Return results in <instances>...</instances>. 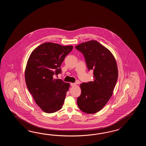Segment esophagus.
Wrapping results in <instances>:
<instances>
[{
	"label": "esophagus",
	"instance_id": "34e87169",
	"mask_svg": "<svg viewBox=\"0 0 146 146\" xmlns=\"http://www.w3.org/2000/svg\"><path fill=\"white\" fill-rule=\"evenodd\" d=\"M70 85L72 87H74L76 86H77V84H75V83H70Z\"/></svg>",
	"mask_w": 146,
	"mask_h": 146
}]
</instances>
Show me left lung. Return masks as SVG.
<instances>
[{
  "label": "left lung",
  "instance_id": "8db88e82",
  "mask_svg": "<svg viewBox=\"0 0 146 146\" xmlns=\"http://www.w3.org/2000/svg\"><path fill=\"white\" fill-rule=\"evenodd\" d=\"M75 48L84 54L87 67L93 70L94 81L80 84L78 108L94 114L104 108L111 98L118 78V68L111 52L96 40L84 42Z\"/></svg>",
  "mask_w": 146,
  "mask_h": 146
}]
</instances>
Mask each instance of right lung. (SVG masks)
Listing matches in <instances>:
<instances>
[{
	"mask_svg": "<svg viewBox=\"0 0 146 146\" xmlns=\"http://www.w3.org/2000/svg\"><path fill=\"white\" fill-rule=\"evenodd\" d=\"M73 48L47 42L40 44L31 53L25 70V80L35 103L46 113L62 108L70 84L54 75L61 73L60 66Z\"/></svg>",
	"mask_w": 146,
	"mask_h": 146,
	"instance_id": "1",
	"label": "right lung"
}]
</instances>
